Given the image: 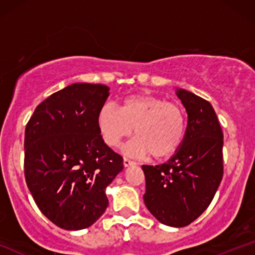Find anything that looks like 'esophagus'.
<instances>
[{"instance_id": "1", "label": "esophagus", "mask_w": 255, "mask_h": 255, "mask_svg": "<svg viewBox=\"0 0 255 255\" xmlns=\"http://www.w3.org/2000/svg\"><path fill=\"white\" fill-rule=\"evenodd\" d=\"M134 164V162L133 160H130L129 158H124V165L125 166H130V165H133Z\"/></svg>"}]
</instances>
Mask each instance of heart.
<instances>
[{
    "instance_id": "b5f03b06",
    "label": "heart",
    "mask_w": 255,
    "mask_h": 255,
    "mask_svg": "<svg viewBox=\"0 0 255 255\" xmlns=\"http://www.w3.org/2000/svg\"><path fill=\"white\" fill-rule=\"evenodd\" d=\"M97 124L105 144L116 147L131 134L135 137L124 147L125 153L153 159L171 156L186 133L183 110L158 96L137 93L124 98L120 109L107 103L98 113Z\"/></svg>"
}]
</instances>
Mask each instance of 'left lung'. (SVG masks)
Masks as SVG:
<instances>
[{
    "instance_id": "left-lung-1",
    "label": "left lung",
    "mask_w": 255,
    "mask_h": 255,
    "mask_svg": "<svg viewBox=\"0 0 255 255\" xmlns=\"http://www.w3.org/2000/svg\"><path fill=\"white\" fill-rule=\"evenodd\" d=\"M188 114L181 146L166 163L142 165L146 207L160 223L186 227L211 204L223 177V131L212 105L177 90Z\"/></svg>"
}]
</instances>
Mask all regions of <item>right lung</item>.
Here are the masks:
<instances>
[{
	"mask_svg": "<svg viewBox=\"0 0 255 255\" xmlns=\"http://www.w3.org/2000/svg\"><path fill=\"white\" fill-rule=\"evenodd\" d=\"M108 97L105 85L72 84L43 101L26 125V183L43 215L62 229L95 223L109 205L105 188L124 169L98 128Z\"/></svg>",
	"mask_w": 255,
	"mask_h": 255,
	"instance_id": "right-lung-1",
	"label": "right lung"
}]
</instances>
